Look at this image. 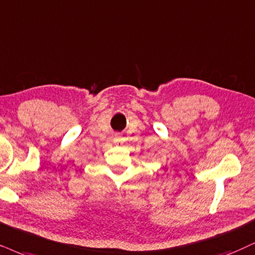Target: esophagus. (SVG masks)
Here are the masks:
<instances>
[{
	"mask_svg": "<svg viewBox=\"0 0 255 255\" xmlns=\"http://www.w3.org/2000/svg\"><path fill=\"white\" fill-rule=\"evenodd\" d=\"M113 142H115L116 145H122L123 144V138L121 136H116L113 138Z\"/></svg>",
	"mask_w": 255,
	"mask_h": 255,
	"instance_id": "obj_1",
	"label": "esophagus"
}]
</instances>
